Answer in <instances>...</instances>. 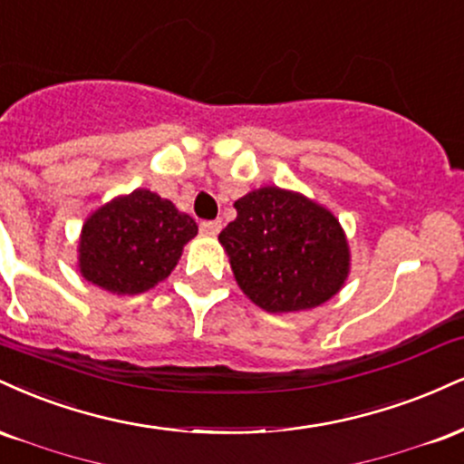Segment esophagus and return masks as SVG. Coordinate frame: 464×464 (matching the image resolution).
Instances as JSON below:
<instances>
[{
  "label": "esophagus",
  "mask_w": 464,
  "mask_h": 464,
  "mask_svg": "<svg viewBox=\"0 0 464 464\" xmlns=\"http://www.w3.org/2000/svg\"><path fill=\"white\" fill-rule=\"evenodd\" d=\"M201 237H217L221 232V221H201Z\"/></svg>",
  "instance_id": "1"
}]
</instances>
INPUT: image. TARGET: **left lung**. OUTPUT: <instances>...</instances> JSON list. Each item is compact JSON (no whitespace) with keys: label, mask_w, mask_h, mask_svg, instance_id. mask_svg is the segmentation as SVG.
Returning <instances> with one entry per match:
<instances>
[{"label":"left lung","mask_w":464,"mask_h":464,"mask_svg":"<svg viewBox=\"0 0 464 464\" xmlns=\"http://www.w3.org/2000/svg\"><path fill=\"white\" fill-rule=\"evenodd\" d=\"M237 219L219 234L241 291L266 313L317 308L350 276L339 219L295 190L256 188L234 201Z\"/></svg>","instance_id":"left-lung-1"}]
</instances>
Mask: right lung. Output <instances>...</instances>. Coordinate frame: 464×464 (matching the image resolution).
Instances as JSON below:
<instances>
[{
	"mask_svg": "<svg viewBox=\"0 0 464 464\" xmlns=\"http://www.w3.org/2000/svg\"><path fill=\"white\" fill-rule=\"evenodd\" d=\"M198 223L147 188L114 198L84 221L78 266L91 285L117 295L150 291L176 269Z\"/></svg>",
	"mask_w": 464,
	"mask_h": 464,
	"instance_id": "right-lung-1",
	"label": "right lung"
}]
</instances>
